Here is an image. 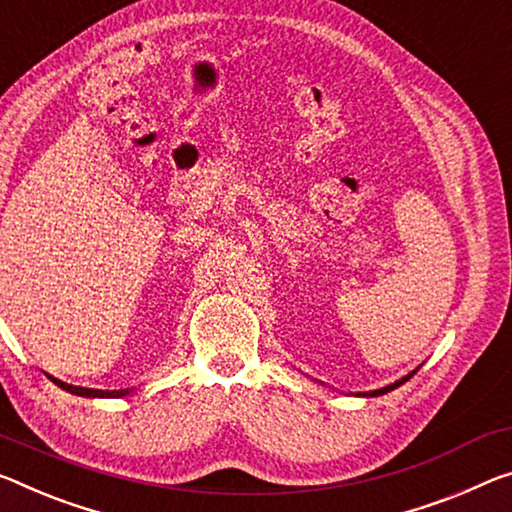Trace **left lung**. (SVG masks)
<instances>
[{
  "mask_svg": "<svg viewBox=\"0 0 512 512\" xmlns=\"http://www.w3.org/2000/svg\"><path fill=\"white\" fill-rule=\"evenodd\" d=\"M419 369V367H417ZM417 369L415 371H410L408 376H403L401 380H396V383H392V385H387V387H380V389H373V392H367V394H362V396H380V394H387V392H392V389H396V387H401L403 383H408V380L415 376L417 373Z\"/></svg>",
  "mask_w": 512,
  "mask_h": 512,
  "instance_id": "obj_1",
  "label": "left lung"
}]
</instances>
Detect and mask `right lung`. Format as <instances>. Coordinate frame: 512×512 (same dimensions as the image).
<instances>
[{
  "label": "right lung",
  "instance_id": "obj_1",
  "mask_svg": "<svg viewBox=\"0 0 512 512\" xmlns=\"http://www.w3.org/2000/svg\"><path fill=\"white\" fill-rule=\"evenodd\" d=\"M63 389H68V392L72 394H79V396H125L129 392H97V389H84V387H72V385H66L61 383V380H56Z\"/></svg>",
  "mask_w": 512,
  "mask_h": 512
}]
</instances>
